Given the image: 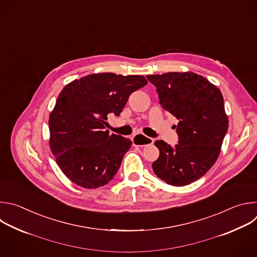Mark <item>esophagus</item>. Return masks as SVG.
Here are the masks:
<instances>
[{"mask_svg": "<svg viewBox=\"0 0 257 257\" xmlns=\"http://www.w3.org/2000/svg\"><path fill=\"white\" fill-rule=\"evenodd\" d=\"M133 143L135 146H139V147H145L148 145H152L154 143V140L152 138L146 137L142 134H137L133 137Z\"/></svg>", "mask_w": 257, "mask_h": 257, "instance_id": "1", "label": "esophagus"}]
</instances>
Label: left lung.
Wrapping results in <instances>:
<instances>
[{"label": "left lung", "mask_w": 257, "mask_h": 257, "mask_svg": "<svg viewBox=\"0 0 257 257\" xmlns=\"http://www.w3.org/2000/svg\"><path fill=\"white\" fill-rule=\"evenodd\" d=\"M147 78L155 85L162 108L178 119V144L155 142L160 155L153 170L170 185H187L206 174L219 157L229 126L223 95L208 79L191 72Z\"/></svg>", "instance_id": "obj_1"}]
</instances>
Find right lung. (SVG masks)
<instances>
[{"label": "right lung", "instance_id": "right-lung-1", "mask_svg": "<svg viewBox=\"0 0 257 257\" xmlns=\"http://www.w3.org/2000/svg\"><path fill=\"white\" fill-rule=\"evenodd\" d=\"M143 76L92 74L65 86L49 115V145L63 173L84 188L107 184L132 141L109 134V114L119 115Z\"/></svg>", "mask_w": 257, "mask_h": 257}]
</instances>
